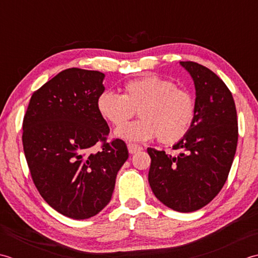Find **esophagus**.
<instances>
[{
  "instance_id": "34e87169",
  "label": "esophagus",
  "mask_w": 258,
  "mask_h": 258,
  "mask_svg": "<svg viewBox=\"0 0 258 258\" xmlns=\"http://www.w3.org/2000/svg\"><path fill=\"white\" fill-rule=\"evenodd\" d=\"M127 147H128V151H129V154H136L137 151H140V150H143V147L141 146H139V145H137V144H128L127 145Z\"/></svg>"
}]
</instances>
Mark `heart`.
Returning <instances> with one entry per match:
<instances>
[{
    "instance_id": "1",
    "label": "heart",
    "mask_w": 258,
    "mask_h": 258,
    "mask_svg": "<svg viewBox=\"0 0 258 258\" xmlns=\"http://www.w3.org/2000/svg\"><path fill=\"white\" fill-rule=\"evenodd\" d=\"M96 106L99 114L117 127L139 110L141 119L114 131L115 137L127 141H146L157 136L162 144H175L186 136L195 118L191 94L156 75L125 82L122 96L102 92Z\"/></svg>"
}]
</instances>
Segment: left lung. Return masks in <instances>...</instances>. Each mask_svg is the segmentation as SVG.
I'll use <instances>...</instances> for the list:
<instances>
[{"instance_id":"obj_1","label":"left lung","mask_w":258,"mask_h":258,"mask_svg":"<svg viewBox=\"0 0 258 258\" xmlns=\"http://www.w3.org/2000/svg\"><path fill=\"white\" fill-rule=\"evenodd\" d=\"M196 90L195 118L188 133L172 146L178 156L148 148L149 185L157 199L176 212L206 206L223 188L238 140L232 93L218 76L196 62L181 61Z\"/></svg>"}]
</instances>
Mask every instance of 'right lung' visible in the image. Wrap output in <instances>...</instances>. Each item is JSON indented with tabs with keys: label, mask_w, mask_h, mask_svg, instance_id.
Segmentation results:
<instances>
[{
	"label": "right lung",
	"mask_w": 258,
	"mask_h": 258,
	"mask_svg": "<svg viewBox=\"0 0 258 258\" xmlns=\"http://www.w3.org/2000/svg\"><path fill=\"white\" fill-rule=\"evenodd\" d=\"M104 73L63 70L31 97L23 119V149L35 187L56 212L87 219L111 201L115 178L128 159L120 139L97 110ZM101 141L102 149L92 152Z\"/></svg>",
	"instance_id": "add662e5"
}]
</instances>
